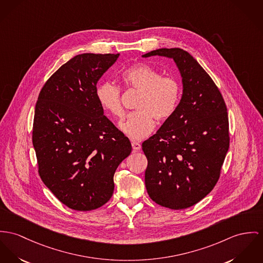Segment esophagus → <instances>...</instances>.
Masks as SVG:
<instances>
[{
  "mask_svg": "<svg viewBox=\"0 0 263 263\" xmlns=\"http://www.w3.org/2000/svg\"><path fill=\"white\" fill-rule=\"evenodd\" d=\"M132 148H133V151H139L141 149V144L139 142L132 141Z\"/></svg>",
  "mask_w": 263,
  "mask_h": 263,
  "instance_id": "1",
  "label": "esophagus"
}]
</instances>
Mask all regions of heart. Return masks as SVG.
I'll use <instances>...</instances> for the list:
<instances>
[{
	"label": "heart",
	"mask_w": 263,
	"mask_h": 263,
	"mask_svg": "<svg viewBox=\"0 0 263 263\" xmlns=\"http://www.w3.org/2000/svg\"><path fill=\"white\" fill-rule=\"evenodd\" d=\"M125 84L141 94L135 112L130 113L119 124L122 132L132 140H140L151 133L158 122L169 119L181 99L180 83L172 77H163L161 72L147 64H136L121 74ZM96 97L102 108L120 118L124 114L120 88L110 81H104L96 88Z\"/></svg>",
	"instance_id": "heart-1"
}]
</instances>
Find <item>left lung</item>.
Here are the masks:
<instances>
[{"instance_id":"8db88e82","label":"left lung","mask_w":263,"mask_h":263,"mask_svg":"<svg viewBox=\"0 0 263 263\" xmlns=\"http://www.w3.org/2000/svg\"><path fill=\"white\" fill-rule=\"evenodd\" d=\"M151 56L174 60L183 93L174 114L142 143L148 160L145 185L154 202L185 209L202 200L219 179L229 148L227 108L215 83L188 52L162 48L142 57Z\"/></svg>"}]
</instances>
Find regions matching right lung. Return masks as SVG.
Returning <instances> with one entry per match:
<instances>
[{
  "mask_svg": "<svg viewBox=\"0 0 263 263\" xmlns=\"http://www.w3.org/2000/svg\"><path fill=\"white\" fill-rule=\"evenodd\" d=\"M118 57L75 56L45 83L36 103L32 138L39 175L74 210L89 211L109 201L114 173L132 151L96 97L97 82Z\"/></svg>",
  "mask_w": 263,
  "mask_h": 263,
  "instance_id": "1",
  "label": "right lung"
}]
</instances>
